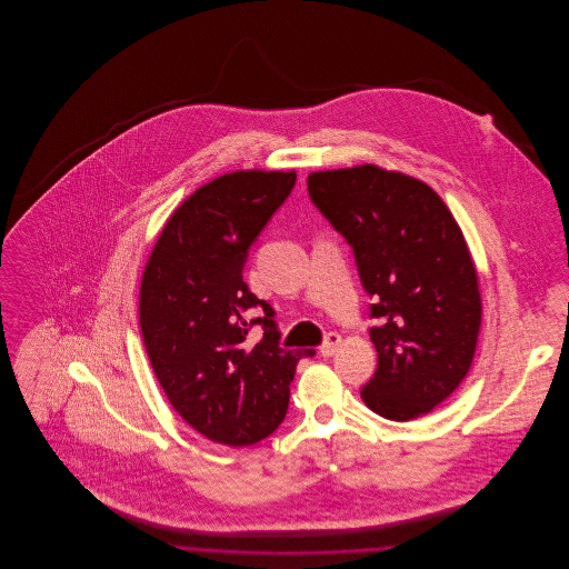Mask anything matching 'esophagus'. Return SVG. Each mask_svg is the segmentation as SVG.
<instances>
[{
  "mask_svg": "<svg viewBox=\"0 0 569 569\" xmlns=\"http://www.w3.org/2000/svg\"><path fill=\"white\" fill-rule=\"evenodd\" d=\"M339 346H341V335H337V332H328L326 335L325 343L320 346V353L322 356H332V353L339 350Z\"/></svg>",
  "mask_w": 569,
  "mask_h": 569,
  "instance_id": "esophagus-1",
  "label": "esophagus"
}]
</instances>
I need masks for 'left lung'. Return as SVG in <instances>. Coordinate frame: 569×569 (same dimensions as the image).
Masks as SVG:
<instances>
[{
    "label": "left lung",
    "instance_id": "1",
    "mask_svg": "<svg viewBox=\"0 0 569 569\" xmlns=\"http://www.w3.org/2000/svg\"><path fill=\"white\" fill-rule=\"evenodd\" d=\"M307 188L378 300V371L362 401L395 422L429 413L467 376L482 325L478 272L457 219L427 183L373 163L311 172Z\"/></svg>",
    "mask_w": 569,
    "mask_h": 569
}]
</instances>
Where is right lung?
Returning a JSON list of instances; mask_svg holds the SVG:
<instances>
[{
	"label": "right lung",
	"instance_id": "1",
	"mask_svg": "<svg viewBox=\"0 0 569 569\" xmlns=\"http://www.w3.org/2000/svg\"><path fill=\"white\" fill-rule=\"evenodd\" d=\"M297 183V172L239 170L193 191L170 216L140 283V330L168 401L196 431L251 446L283 422L307 356L279 348L274 309L249 292V247ZM266 316L250 320V309ZM262 325L260 342L248 337Z\"/></svg>",
	"mask_w": 569,
	"mask_h": 569
}]
</instances>
